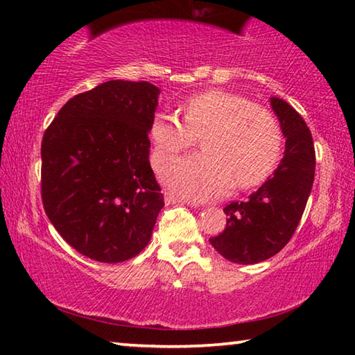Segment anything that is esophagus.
<instances>
[{"label": "esophagus", "instance_id": "1", "mask_svg": "<svg viewBox=\"0 0 355 355\" xmlns=\"http://www.w3.org/2000/svg\"><path fill=\"white\" fill-rule=\"evenodd\" d=\"M164 202H166V205H183V203H188V205L192 207L191 202L184 200V199H180V197L171 194V192H167V194L164 196Z\"/></svg>", "mask_w": 355, "mask_h": 355}]
</instances>
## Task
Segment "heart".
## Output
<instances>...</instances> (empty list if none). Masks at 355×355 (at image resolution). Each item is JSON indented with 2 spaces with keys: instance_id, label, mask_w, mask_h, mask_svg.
Instances as JSON below:
<instances>
[{
  "instance_id": "b5f03b06",
  "label": "heart",
  "mask_w": 355,
  "mask_h": 355,
  "mask_svg": "<svg viewBox=\"0 0 355 355\" xmlns=\"http://www.w3.org/2000/svg\"><path fill=\"white\" fill-rule=\"evenodd\" d=\"M180 114L182 122L156 114L148 137L150 161L158 169L202 135L203 153L175 159L161 173L183 199H216L227 194L235 180L239 188H250L271 175L280 158L282 131L268 110L238 94L207 91L186 100Z\"/></svg>"
}]
</instances>
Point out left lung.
<instances>
[{
  "instance_id": "left-lung-1",
  "label": "left lung",
  "mask_w": 355,
  "mask_h": 355,
  "mask_svg": "<svg viewBox=\"0 0 355 355\" xmlns=\"http://www.w3.org/2000/svg\"><path fill=\"white\" fill-rule=\"evenodd\" d=\"M271 107L285 137V153L274 173L244 202L224 208L225 230L209 238L228 261L255 264L285 248L307 205L315 180V147L305 120L279 97Z\"/></svg>"
}]
</instances>
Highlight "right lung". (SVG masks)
I'll return each mask as SVG.
<instances>
[{
    "label": "right lung",
    "mask_w": 355,
    "mask_h": 355,
    "mask_svg": "<svg viewBox=\"0 0 355 355\" xmlns=\"http://www.w3.org/2000/svg\"><path fill=\"white\" fill-rule=\"evenodd\" d=\"M159 92L147 81H106L70 98L44 135L45 213L71 248L95 261L136 257L164 207L148 161Z\"/></svg>",
    "instance_id": "add662e5"
}]
</instances>
